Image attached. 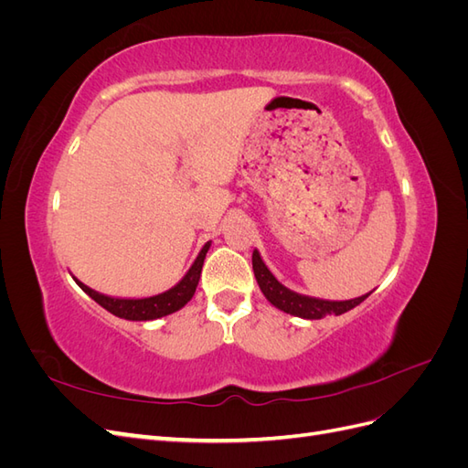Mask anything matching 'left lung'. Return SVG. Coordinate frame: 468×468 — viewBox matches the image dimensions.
I'll return each instance as SVG.
<instances>
[{"instance_id": "8db88e82", "label": "left lung", "mask_w": 468, "mask_h": 468, "mask_svg": "<svg viewBox=\"0 0 468 468\" xmlns=\"http://www.w3.org/2000/svg\"><path fill=\"white\" fill-rule=\"evenodd\" d=\"M251 265H253V275H256L258 285H260L265 299L275 308L282 310V313H287L291 316H299L304 320H320L324 316H332V314L339 316V314L347 313V310L356 308L357 304H361L367 296L371 294V292H367V294L357 296V299H349V301L316 299V296L294 292L282 285V282H279L277 277L269 271V267L261 260V253L258 250H253Z\"/></svg>"}]
</instances>
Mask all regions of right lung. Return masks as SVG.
Returning <instances> with one entry per match:
<instances>
[{"mask_svg": "<svg viewBox=\"0 0 468 468\" xmlns=\"http://www.w3.org/2000/svg\"><path fill=\"white\" fill-rule=\"evenodd\" d=\"M208 248H210V242H207L201 248L199 256H197V260L189 267V271L181 277L177 285H174L172 289H167L160 294L143 296V299H122V296H109L103 292H97L91 287L83 285L78 277H74V275L72 277L83 292L90 294L97 304H101L105 310H109L111 314H115L124 320H133V322L158 320L167 314L177 313V310H181L193 299L197 285H199L201 269H203V261L207 258Z\"/></svg>", "mask_w": 468, "mask_h": 468, "instance_id": "right-lung-1", "label": "right lung"}]
</instances>
